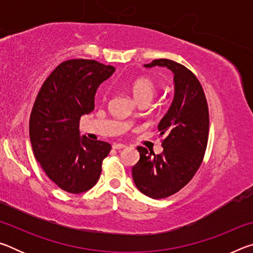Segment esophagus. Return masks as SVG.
<instances>
[{
	"label": "esophagus",
	"mask_w": 253,
	"mask_h": 253,
	"mask_svg": "<svg viewBox=\"0 0 253 253\" xmlns=\"http://www.w3.org/2000/svg\"><path fill=\"white\" fill-rule=\"evenodd\" d=\"M126 147V145H124V144H113V148L114 149H123V148H125Z\"/></svg>",
	"instance_id": "1"
}]
</instances>
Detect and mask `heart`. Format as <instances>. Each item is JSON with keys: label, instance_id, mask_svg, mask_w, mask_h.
I'll list each match as a JSON object with an SVG mask.
<instances>
[{"label": "heart", "instance_id": "heart-1", "mask_svg": "<svg viewBox=\"0 0 253 253\" xmlns=\"http://www.w3.org/2000/svg\"><path fill=\"white\" fill-rule=\"evenodd\" d=\"M131 92L140 104L142 102L147 104L148 101H151L155 97L157 92V85L151 78L140 77L131 84ZM104 99H106V95H104Z\"/></svg>", "mask_w": 253, "mask_h": 253}]
</instances>
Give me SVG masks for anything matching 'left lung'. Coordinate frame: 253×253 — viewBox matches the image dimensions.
Returning a JSON list of instances; mask_svg holds the SVG:
<instances>
[{
  "instance_id": "8db88e82",
  "label": "left lung",
  "mask_w": 253,
  "mask_h": 253,
  "mask_svg": "<svg viewBox=\"0 0 253 253\" xmlns=\"http://www.w3.org/2000/svg\"><path fill=\"white\" fill-rule=\"evenodd\" d=\"M166 67L174 74L172 105L158 124L164 136L162 154L138 146L139 161L132 166L135 185L152 199L173 195L191 181L202 164L209 138V107L202 85L191 70L169 59L145 65Z\"/></svg>"
}]
</instances>
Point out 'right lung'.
Wrapping results in <instances>:
<instances>
[{
  "instance_id": "obj_1",
  "label": "right lung",
  "mask_w": 253,
  "mask_h": 253,
  "mask_svg": "<svg viewBox=\"0 0 253 253\" xmlns=\"http://www.w3.org/2000/svg\"><path fill=\"white\" fill-rule=\"evenodd\" d=\"M96 60L60 63L42 84L29 123L33 154L61 190L80 194L98 182L110 144L80 137L83 115L95 109L97 88L114 74Z\"/></svg>"
}]
</instances>
